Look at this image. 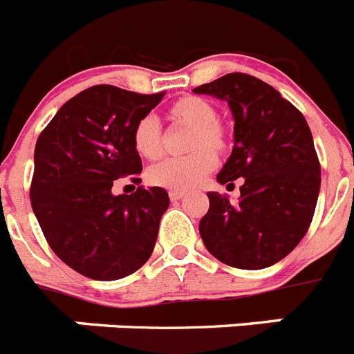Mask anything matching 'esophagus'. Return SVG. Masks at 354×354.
<instances>
[{"mask_svg":"<svg viewBox=\"0 0 354 354\" xmlns=\"http://www.w3.org/2000/svg\"><path fill=\"white\" fill-rule=\"evenodd\" d=\"M184 195H186V193H184V192H175V189H171V192H170V198L174 202L175 201H180V198H183Z\"/></svg>","mask_w":354,"mask_h":354,"instance_id":"esophagus-1","label":"esophagus"}]
</instances>
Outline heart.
<instances>
[{
	"label": "heart",
	"instance_id": "1",
	"mask_svg": "<svg viewBox=\"0 0 354 354\" xmlns=\"http://www.w3.org/2000/svg\"><path fill=\"white\" fill-rule=\"evenodd\" d=\"M171 125L188 129L184 150L192 152L177 159H168L148 168L147 179L153 186L175 192L195 188L206 179L216 165V156L229 150V132L218 122V111L201 96H183L168 109ZM136 152L148 161H157L165 153V136L153 116L138 120L132 131Z\"/></svg>",
	"mask_w": 354,
	"mask_h": 354
}]
</instances>
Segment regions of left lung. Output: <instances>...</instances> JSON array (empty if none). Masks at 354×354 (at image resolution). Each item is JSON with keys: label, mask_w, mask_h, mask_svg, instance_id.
Returning a JSON list of instances; mask_svg holds the SVG:
<instances>
[{"label": "left lung", "mask_w": 354, "mask_h": 354, "mask_svg": "<svg viewBox=\"0 0 354 354\" xmlns=\"http://www.w3.org/2000/svg\"><path fill=\"white\" fill-rule=\"evenodd\" d=\"M227 100L234 147L220 184L241 179L240 201L209 192L198 223L202 241L229 267L259 270L288 256L304 238L321 189V162L312 131L297 107L267 82L229 73L193 89Z\"/></svg>", "instance_id": "8db88e82"}]
</instances>
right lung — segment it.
Segmentation results:
<instances>
[{
	"label": "right lung",
	"mask_w": 354,
	"mask_h": 354,
	"mask_svg": "<svg viewBox=\"0 0 354 354\" xmlns=\"http://www.w3.org/2000/svg\"><path fill=\"white\" fill-rule=\"evenodd\" d=\"M162 96L93 86L68 100L37 138L32 209L51 250L89 279H122L152 256L170 198L140 186L132 131ZM122 176L138 184L131 196L112 195Z\"/></svg>",
	"instance_id": "1"
}]
</instances>
